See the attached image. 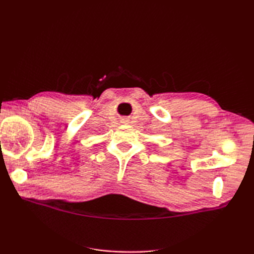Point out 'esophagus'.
<instances>
[{
  "mask_svg": "<svg viewBox=\"0 0 254 254\" xmlns=\"http://www.w3.org/2000/svg\"><path fill=\"white\" fill-rule=\"evenodd\" d=\"M127 121H126V122H123V123H127Z\"/></svg>",
  "mask_w": 254,
  "mask_h": 254,
  "instance_id": "34e87169",
  "label": "esophagus"
}]
</instances>
